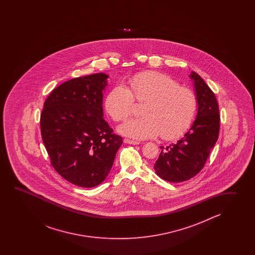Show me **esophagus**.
Returning <instances> with one entry per match:
<instances>
[{"label": "esophagus", "instance_id": "1", "mask_svg": "<svg viewBox=\"0 0 255 255\" xmlns=\"http://www.w3.org/2000/svg\"><path fill=\"white\" fill-rule=\"evenodd\" d=\"M124 142L127 143V144H131V145H138L139 144V142H137V141L130 140V139H128V138H125Z\"/></svg>", "mask_w": 255, "mask_h": 255}]
</instances>
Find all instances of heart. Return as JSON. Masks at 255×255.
I'll return each instance as SVG.
<instances>
[{"label": "heart", "instance_id": "1", "mask_svg": "<svg viewBox=\"0 0 255 255\" xmlns=\"http://www.w3.org/2000/svg\"><path fill=\"white\" fill-rule=\"evenodd\" d=\"M128 88L117 85L109 91L105 107L116 120L129 116L134 98L145 102L139 119L127 120L118 128L122 135L135 139L153 138L161 134L171 140L190 128L195 116L197 99L194 93L179 87L173 78L159 72H144L130 77Z\"/></svg>", "mask_w": 255, "mask_h": 255}]
</instances>
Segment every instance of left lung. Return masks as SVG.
Listing matches in <instances>:
<instances>
[{"mask_svg": "<svg viewBox=\"0 0 255 255\" xmlns=\"http://www.w3.org/2000/svg\"><path fill=\"white\" fill-rule=\"evenodd\" d=\"M193 81L197 99V115L189 131L175 144L160 146L161 152L154 169L159 178L169 182H181L201 171L220 131L219 107L215 95L195 72L189 76Z\"/></svg>", "mask_w": 255, "mask_h": 255, "instance_id": "8db88e82", "label": "left lung"}]
</instances>
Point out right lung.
<instances>
[{"label": "right lung", "mask_w": 255, "mask_h": 255, "mask_svg": "<svg viewBox=\"0 0 255 255\" xmlns=\"http://www.w3.org/2000/svg\"><path fill=\"white\" fill-rule=\"evenodd\" d=\"M109 76H82L54 88L43 104L41 133L51 164L72 184L102 183L123 140L104 120L103 92Z\"/></svg>", "instance_id": "add662e5"}]
</instances>
